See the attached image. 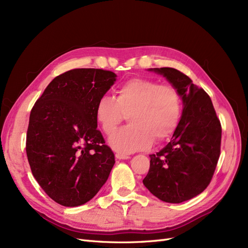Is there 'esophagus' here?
<instances>
[{
    "mask_svg": "<svg viewBox=\"0 0 248 248\" xmlns=\"http://www.w3.org/2000/svg\"><path fill=\"white\" fill-rule=\"evenodd\" d=\"M115 157H116L117 159H129V158H130L129 155L123 154V153H119V152L115 154Z\"/></svg>",
    "mask_w": 248,
    "mask_h": 248,
    "instance_id": "1",
    "label": "esophagus"
}]
</instances>
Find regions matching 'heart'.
Masks as SVG:
<instances>
[{
    "label": "heart",
    "instance_id": "1",
    "mask_svg": "<svg viewBox=\"0 0 248 248\" xmlns=\"http://www.w3.org/2000/svg\"><path fill=\"white\" fill-rule=\"evenodd\" d=\"M182 113L179 91L147 78H132L116 90L115 98L104 95L95 109L97 122L106 135H111L127 115L129 125L109 138L115 151L127 154L160 143L176 131Z\"/></svg>",
    "mask_w": 248,
    "mask_h": 248
}]
</instances>
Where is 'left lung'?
<instances>
[{
	"mask_svg": "<svg viewBox=\"0 0 248 248\" xmlns=\"http://www.w3.org/2000/svg\"><path fill=\"white\" fill-rule=\"evenodd\" d=\"M148 70L163 76L179 91L183 112L170 142L150 155L143 184L164 202L181 203L210 183L221 152L222 126L209 96L190 78L170 67Z\"/></svg>",
	"mask_w": 248,
	"mask_h": 248,
	"instance_id": "left-lung-1",
	"label": "left lung"
}]
</instances>
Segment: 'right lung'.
I'll return each mask as SVG.
<instances>
[{
    "label": "right lung",
    "instance_id": "1",
    "mask_svg": "<svg viewBox=\"0 0 248 248\" xmlns=\"http://www.w3.org/2000/svg\"><path fill=\"white\" fill-rule=\"evenodd\" d=\"M116 80L112 71L77 68L55 78L36 100L26 135V155L42 189L63 206L93 198L114 166L97 130L99 99Z\"/></svg>",
    "mask_w": 248,
    "mask_h": 248
}]
</instances>
